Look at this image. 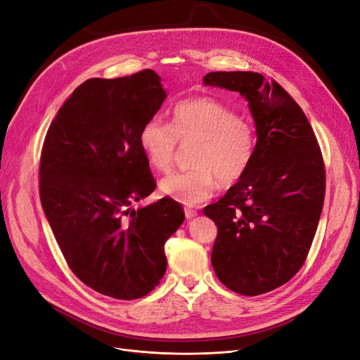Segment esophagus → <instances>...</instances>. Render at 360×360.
<instances>
[{"label":"esophagus","mask_w":360,"mask_h":360,"mask_svg":"<svg viewBox=\"0 0 360 360\" xmlns=\"http://www.w3.org/2000/svg\"><path fill=\"white\" fill-rule=\"evenodd\" d=\"M184 212H185V219H186V221H190V219L197 216V212L193 210V209H185Z\"/></svg>","instance_id":"1"}]
</instances>
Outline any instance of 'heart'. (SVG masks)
Masks as SVG:
<instances>
[{
	"mask_svg": "<svg viewBox=\"0 0 360 360\" xmlns=\"http://www.w3.org/2000/svg\"><path fill=\"white\" fill-rule=\"evenodd\" d=\"M139 147L159 172L174 163L178 141L193 144L190 170L165 176L160 188L182 205L212 198L217 185H236L250 167L256 151V132L248 122L224 103L195 97L178 103L172 124L151 117L139 131Z\"/></svg>",
	"mask_w": 360,
	"mask_h": 360,
	"instance_id": "b5f03b06",
	"label": "heart"
}]
</instances>
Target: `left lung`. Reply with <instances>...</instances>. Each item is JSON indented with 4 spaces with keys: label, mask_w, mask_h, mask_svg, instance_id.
<instances>
[{
    "label": "left lung",
    "mask_w": 360,
    "mask_h": 360,
    "mask_svg": "<svg viewBox=\"0 0 360 360\" xmlns=\"http://www.w3.org/2000/svg\"><path fill=\"white\" fill-rule=\"evenodd\" d=\"M202 82L248 101L256 151L245 175L205 214L217 226L216 276L243 295L272 291L299 272L314 241L325 197L316 136L290 94L255 72H210Z\"/></svg>",
    "instance_id": "8db88e82"
}]
</instances>
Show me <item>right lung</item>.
Returning <instances> with one entry per match:
<instances>
[{
  "label": "right lung",
  "mask_w": 360,
  "mask_h": 360,
  "mask_svg": "<svg viewBox=\"0 0 360 360\" xmlns=\"http://www.w3.org/2000/svg\"><path fill=\"white\" fill-rule=\"evenodd\" d=\"M167 94L151 69L77 86L46 132L39 195L58 247L85 285L113 299L144 297L167 266L165 243L184 222L179 202L148 197L155 181L139 147Z\"/></svg>",
  "instance_id": "obj_1"
}]
</instances>
